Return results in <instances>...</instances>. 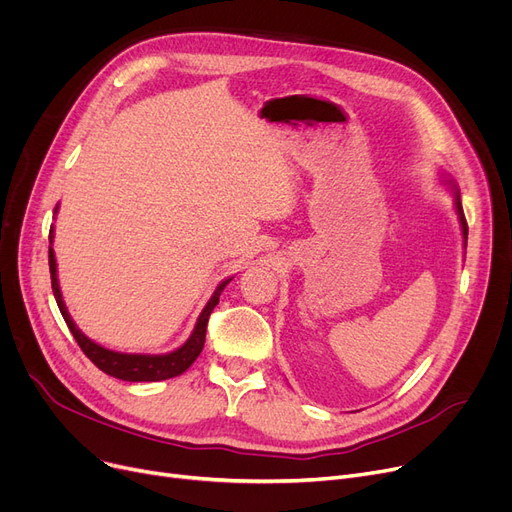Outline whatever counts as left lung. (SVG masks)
Returning <instances> with one entry per match:
<instances>
[{"label": "left lung", "instance_id": "8db88e82", "mask_svg": "<svg viewBox=\"0 0 512 512\" xmlns=\"http://www.w3.org/2000/svg\"><path fill=\"white\" fill-rule=\"evenodd\" d=\"M448 184L454 188V207H456V213H459V222H461V230H463V238H465V247H467V234H469V228H467V220H465L463 205H461V195H459V191H456V184H454L452 180H448Z\"/></svg>", "mask_w": 512, "mask_h": 512}]
</instances>
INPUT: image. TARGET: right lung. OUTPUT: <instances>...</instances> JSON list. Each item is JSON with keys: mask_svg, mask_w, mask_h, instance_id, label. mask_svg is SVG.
Returning <instances> with one entry per match:
<instances>
[{"mask_svg": "<svg viewBox=\"0 0 512 512\" xmlns=\"http://www.w3.org/2000/svg\"><path fill=\"white\" fill-rule=\"evenodd\" d=\"M58 211V207H56ZM53 211V213H56ZM53 240V228L49 230V242ZM49 274H51V288H53V297H56V303L60 307V313L66 321V326L70 328L74 340L78 342V346L83 348V353L93 361V365H97L103 373L112 375V378L124 380V382H161V380H170L176 378V375L184 373L188 367L195 363V359L201 355L203 344H205V332H207V321L209 315L213 311V307L220 303V294L226 288V284H230L232 278L224 280L218 288H215L213 297L209 299V303L205 305V309L201 311L197 326L180 348L176 351L168 353V355H128V353H116V351H107V348L95 344L93 340H89L83 332L76 328V324L72 321L64 301H62V292H60V284H58V265H56V255H53V249L49 247Z\"/></svg>", "mask_w": 512, "mask_h": 512, "instance_id": "1", "label": "right lung"}]
</instances>
